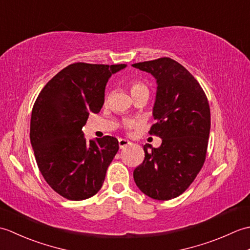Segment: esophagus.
I'll return each instance as SVG.
<instances>
[{
  "mask_svg": "<svg viewBox=\"0 0 250 250\" xmlns=\"http://www.w3.org/2000/svg\"><path fill=\"white\" fill-rule=\"evenodd\" d=\"M118 143H119L120 149H124V148H125L126 146H129L131 144V142L128 141V140H125V139H119Z\"/></svg>",
  "mask_w": 250,
  "mask_h": 250,
  "instance_id": "obj_1",
  "label": "esophagus"
}]
</instances>
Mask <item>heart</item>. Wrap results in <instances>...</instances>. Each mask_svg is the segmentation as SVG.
<instances>
[{"label": "heart", "mask_w": 250, "mask_h": 250, "mask_svg": "<svg viewBox=\"0 0 250 250\" xmlns=\"http://www.w3.org/2000/svg\"><path fill=\"white\" fill-rule=\"evenodd\" d=\"M142 90H147V91H148V89H147L145 84H143L141 83H133L131 84V94L142 91ZM128 125H130L129 122H128Z\"/></svg>", "instance_id": "1"}]
</instances>
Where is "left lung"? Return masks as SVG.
Segmentation results:
<instances>
[{
  "label": "left lung",
  "instance_id": "1",
  "mask_svg": "<svg viewBox=\"0 0 250 250\" xmlns=\"http://www.w3.org/2000/svg\"><path fill=\"white\" fill-rule=\"evenodd\" d=\"M132 66L156 79V124L150 134L162 139L158 148L144 145L145 159L134 169V182L151 199L171 200L189 187L204 164L210 131L208 101L198 81L171 58Z\"/></svg>",
  "mask_w": 250,
  "mask_h": 250
}]
</instances>
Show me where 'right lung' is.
I'll return each instance as SVG.
<instances>
[{
    "label": "right lung",
    "mask_w": 250,
    "mask_h": 250,
    "mask_svg": "<svg viewBox=\"0 0 250 250\" xmlns=\"http://www.w3.org/2000/svg\"><path fill=\"white\" fill-rule=\"evenodd\" d=\"M125 66L73 63L52 77L35 101L31 145L43 177L63 198L86 200L102 187L118 140L104 136L87 142L83 126L90 113L102 108L110 76Z\"/></svg>",
    "instance_id": "add662e5"
}]
</instances>
